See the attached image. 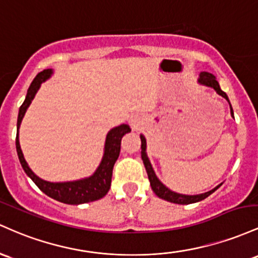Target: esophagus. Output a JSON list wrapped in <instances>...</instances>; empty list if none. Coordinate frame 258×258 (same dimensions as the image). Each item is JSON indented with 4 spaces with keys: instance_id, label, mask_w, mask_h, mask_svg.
<instances>
[{
    "instance_id": "esophagus-1",
    "label": "esophagus",
    "mask_w": 258,
    "mask_h": 258,
    "mask_svg": "<svg viewBox=\"0 0 258 258\" xmlns=\"http://www.w3.org/2000/svg\"><path fill=\"white\" fill-rule=\"evenodd\" d=\"M130 124H132L133 128H137V126H138V124L135 123V121H130Z\"/></svg>"
}]
</instances>
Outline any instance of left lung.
Segmentation results:
<instances>
[{"instance_id": "1", "label": "left lung", "mask_w": 258, "mask_h": 258, "mask_svg": "<svg viewBox=\"0 0 258 258\" xmlns=\"http://www.w3.org/2000/svg\"><path fill=\"white\" fill-rule=\"evenodd\" d=\"M199 83L201 84V85L208 86V88H212L213 90L217 92V94L221 95L222 97H224L225 100L229 102V98H228L227 94H225L224 91H222L221 86H219V84L216 80V77L213 74L208 73V72H201V73H200ZM230 113H231V117L234 118L233 108H231V106H230ZM140 139H141V158H143L144 166H145V168H146V172H147V175H149V180H150V184H151L153 192H155L160 199H163V200H166V201L173 202V204H178V205L195 204V202L202 201V200L208 198L211 194L215 192L216 190L221 186V184H219L218 186L215 187V189L210 190V191H207V192L200 194V195H183V194H178V192L172 191L170 189H168L166 185L162 184L160 181V179L157 178V175L155 174V170H153V168L151 166V162H150L149 157H147V153H146V139H145L144 135H140Z\"/></svg>"}]
</instances>
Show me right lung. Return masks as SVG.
<instances>
[{
	"instance_id": "1",
	"label": "right lung",
	"mask_w": 258,
	"mask_h": 258,
	"mask_svg": "<svg viewBox=\"0 0 258 258\" xmlns=\"http://www.w3.org/2000/svg\"><path fill=\"white\" fill-rule=\"evenodd\" d=\"M52 69H45V71L40 72L36 75L35 79L29 86L27 97H25L24 102L20 106L18 121H17V138H16V147L17 153L22 164L23 169L27 173V175L36 186L45 192L46 195L50 198L57 200V201L63 202V204L68 205H80L86 204V202L96 201V200L102 199L103 196L108 192L109 187H111L112 181V172H113V166L117 161L118 156L120 152V141L121 138L126 134V133L132 132L128 124H121L119 126L111 129L106 137L105 143V152H103L102 161H101L100 166L97 167L96 172L91 176L85 179H80V180L74 181H64V183H51V181H46L43 179L39 178L36 174H34L33 170L28 166L27 161H25L24 156H23L22 149L19 145L18 138V130L22 123L23 117H24L25 112H27L28 107L30 106L31 101L35 97L37 90L40 89L41 84L47 80L51 77Z\"/></svg>"
}]
</instances>
